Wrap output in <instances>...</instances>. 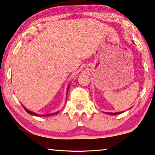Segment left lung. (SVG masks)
<instances>
[{"label":"left lung","mask_w":155,"mask_h":155,"mask_svg":"<svg viewBox=\"0 0 155 155\" xmlns=\"http://www.w3.org/2000/svg\"><path fill=\"white\" fill-rule=\"evenodd\" d=\"M122 112H118V113H108V114H111V115H117V114H122Z\"/></svg>","instance_id":"8db88e82"}]
</instances>
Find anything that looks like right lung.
Segmentation results:
<instances>
[{"mask_svg":"<svg viewBox=\"0 0 155 155\" xmlns=\"http://www.w3.org/2000/svg\"><path fill=\"white\" fill-rule=\"evenodd\" d=\"M69 87H70V85H69V86L68 87V91H67V94H68V90H69ZM23 106V105H22ZM23 107L24 108V109L26 110V111L28 113V114H31V115H35V116H48V115H55V114H58V112H56V113H54V114H47V115H40V114H35V113H34V112H32V111H31V110H28L27 108L25 107H24V106H23Z\"/></svg>","mask_w":155,"mask_h":155,"instance_id":"1","label":"right lung"}]
</instances>
